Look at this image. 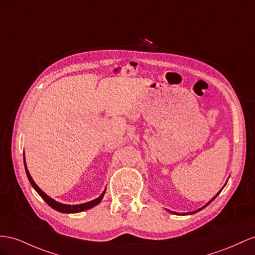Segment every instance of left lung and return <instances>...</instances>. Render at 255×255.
<instances>
[{"mask_svg":"<svg viewBox=\"0 0 255 255\" xmlns=\"http://www.w3.org/2000/svg\"><path fill=\"white\" fill-rule=\"evenodd\" d=\"M225 185H226V183H225ZM225 185H224V186H225ZM224 186H223V187H222V188H224ZM221 191H222V190H221ZM221 191H220V192H219V193H218L217 195H215V196H214V197H213V198H212V199H211L210 201H208V202H207V204H206V205H205L204 207H201L200 209H198V210H195V211H192V212H187V213H178V212H174V211H170V210H167V211H168V212H170V213H172V214H177V215H186V214L188 215V214H194V213H196V212H198V211L202 210V209H204V208H206V207H207V206H208L209 204H210V202H211V201H213V199H214V198H217V196H218V195H219V194L221 193Z\"/></svg>","mask_w":255,"mask_h":255,"instance_id":"8db88e82","label":"left lung"}]
</instances>
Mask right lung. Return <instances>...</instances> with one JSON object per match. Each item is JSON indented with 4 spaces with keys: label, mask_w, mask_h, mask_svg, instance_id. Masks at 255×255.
Here are the masks:
<instances>
[{
    "label": "right lung",
    "mask_w": 255,
    "mask_h": 255,
    "mask_svg": "<svg viewBox=\"0 0 255 255\" xmlns=\"http://www.w3.org/2000/svg\"><path fill=\"white\" fill-rule=\"evenodd\" d=\"M23 162H24V169H25V173H27V177L30 181L31 185L33 186L34 190L36 191V193L41 196V197L45 200V202L46 204L51 207L53 209H55V210L59 211V212H62V213H78V212H82V211H85V210H88V209L93 208L97 205H99L104 194H106V190L103 191V193L99 196V197L91 200V201H88V202H84V204H80V205H65V204H61V202H58L56 201L55 199L50 198L49 196L47 194H45L40 187H38L36 185L35 182L33 181V179H32V177L30 175V172L28 170V167H27V164H25V158H24V153H23Z\"/></svg>",
    "instance_id": "add662e5"
}]
</instances>
